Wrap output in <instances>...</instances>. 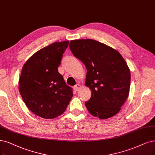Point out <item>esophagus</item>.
Masks as SVG:
<instances>
[{
  "label": "esophagus",
  "instance_id": "obj_1",
  "mask_svg": "<svg viewBox=\"0 0 155 155\" xmlns=\"http://www.w3.org/2000/svg\"><path fill=\"white\" fill-rule=\"evenodd\" d=\"M81 87V84H77L74 86V88L75 89L76 91H78Z\"/></svg>",
  "mask_w": 155,
  "mask_h": 155
}]
</instances>
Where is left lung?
Returning <instances> with one entry per match:
<instances>
[{
    "label": "left lung",
    "mask_w": 155,
    "mask_h": 155,
    "mask_svg": "<svg viewBox=\"0 0 155 155\" xmlns=\"http://www.w3.org/2000/svg\"><path fill=\"white\" fill-rule=\"evenodd\" d=\"M70 48L87 69L85 84L92 91L85 102L88 111L101 119L115 116L127 100L130 86V71L122 55L90 39L72 40Z\"/></svg>",
    "instance_id": "left-lung-1"
}]
</instances>
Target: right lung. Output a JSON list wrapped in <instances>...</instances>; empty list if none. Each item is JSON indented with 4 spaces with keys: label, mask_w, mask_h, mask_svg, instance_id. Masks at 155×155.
I'll return each mask as SVG.
<instances>
[{
    "label": "right lung",
    "mask_w": 155,
    "mask_h": 155,
    "mask_svg": "<svg viewBox=\"0 0 155 155\" xmlns=\"http://www.w3.org/2000/svg\"><path fill=\"white\" fill-rule=\"evenodd\" d=\"M68 41L53 43L32 55L23 66L19 91L26 106L36 115L53 119L66 110L73 89L58 71Z\"/></svg>",
    "instance_id": "add662e5"
}]
</instances>
